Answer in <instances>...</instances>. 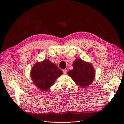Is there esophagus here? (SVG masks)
<instances>
[{
  "mask_svg": "<svg viewBox=\"0 0 124 124\" xmlns=\"http://www.w3.org/2000/svg\"><path fill=\"white\" fill-rule=\"evenodd\" d=\"M63 73H64V74H66V73H67V70H65V69H64V70H63Z\"/></svg>",
  "mask_w": 124,
  "mask_h": 124,
  "instance_id": "34e87169",
  "label": "esophagus"
}]
</instances>
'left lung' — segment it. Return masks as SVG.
<instances>
[{
    "mask_svg": "<svg viewBox=\"0 0 124 124\" xmlns=\"http://www.w3.org/2000/svg\"><path fill=\"white\" fill-rule=\"evenodd\" d=\"M73 69L68 71V74L77 85L81 87L89 86L95 79V72L89 63L77 58L73 63Z\"/></svg>",
    "mask_w": 124,
    "mask_h": 124,
    "instance_id": "left-lung-1",
    "label": "left lung"
}]
</instances>
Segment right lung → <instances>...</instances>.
Wrapping results in <instances>:
<instances>
[{"label": "right lung", "instance_id": "right-lung-1", "mask_svg": "<svg viewBox=\"0 0 124 124\" xmlns=\"http://www.w3.org/2000/svg\"><path fill=\"white\" fill-rule=\"evenodd\" d=\"M63 74L62 70L49 60L36 63L31 72V78L39 89L47 90L53 85L56 79Z\"/></svg>", "mask_w": 124, "mask_h": 124}]
</instances>
